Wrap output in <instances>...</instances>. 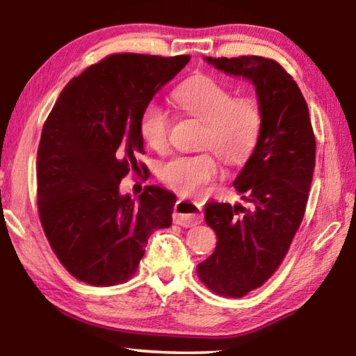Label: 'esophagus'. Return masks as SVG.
Wrapping results in <instances>:
<instances>
[{
	"label": "esophagus",
	"mask_w": 356,
	"mask_h": 356,
	"mask_svg": "<svg viewBox=\"0 0 356 356\" xmlns=\"http://www.w3.org/2000/svg\"><path fill=\"white\" fill-rule=\"evenodd\" d=\"M202 221L201 204L190 200H179L174 207V222L184 227L200 225Z\"/></svg>",
	"instance_id": "1"
}]
</instances>
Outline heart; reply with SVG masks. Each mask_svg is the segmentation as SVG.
I'll return each mask as SVG.
<instances>
[{"label": "heart", "instance_id": "b5f03b06", "mask_svg": "<svg viewBox=\"0 0 356 356\" xmlns=\"http://www.w3.org/2000/svg\"><path fill=\"white\" fill-rule=\"evenodd\" d=\"M184 113L204 122L201 146L215 150L229 165H238L250 155L261 130V113L251 99H232V92L212 78H197L174 92ZM170 119L155 102L140 118V135L155 150L166 147ZM221 174L212 152L174 154L159 165V177L184 195H204Z\"/></svg>", "mask_w": 356, "mask_h": 356}]
</instances>
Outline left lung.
Listing matches in <instances>:
<instances>
[{"mask_svg": "<svg viewBox=\"0 0 356 356\" xmlns=\"http://www.w3.org/2000/svg\"><path fill=\"white\" fill-rule=\"evenodd\" d=\"M204 61L229 76L248 80L261 113L256 146L232 184L251 209L206 204V222L216 234V246L196 268L210 291L243 297L280 267L303 220L316 138L303 94L278 63L261 56H206Z\"/></svg>", "mask_w": 356, "mask_h": 356, "instance_id": "1", "label": "left lung"}]
</instances>
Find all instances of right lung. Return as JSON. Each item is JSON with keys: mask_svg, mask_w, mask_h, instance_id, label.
<instances>
[{"mask_svg": "<svg viewBox=\"0 0 356 356\" xmlns=\"http://www.w3.org/2000/svg\"><path fill=\"white\" fill-rule=\"evenodd\" d=\"M188 61L113 55L59 94L38 150V206L48 242L76 280L127 281L152 232L171 226L174 193L150 185L134 197L119 184L144 150L143 110Z\"/></svg>", "mask_w": 356, "mask_h": 356, "instance_id": "1", "label": "right lung"}]
</instances>
